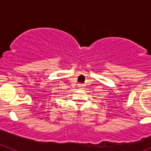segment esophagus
I'll return each mask as SVG.
<instances>
[{"instance_id": "34e87169", "label": "esophagus", "mask_w": 151, "mask_h": 151, "mask_svg": "<svg viewBox=\"0 0 151 151\" xmlns=\"http://www.w3.org/2000/svg\"><path fill=\"white\" fill-rule=\"evenodd\" d=\"M83 86H84V85H83V84H79V85H78V87H79V88H83Z\"/></svg>"}]
</instances>
